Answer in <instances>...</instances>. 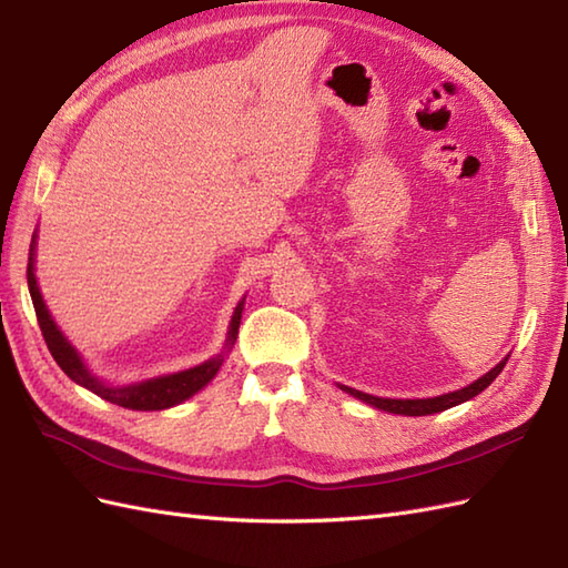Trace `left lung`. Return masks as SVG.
<instances>
[{
    "mask_svg": "<svg viewBox=\"0 0 568 568\" xmlns=\"http://www.w3.org/2000/svg\"><path fill=\"white\" fill-rule=\"evenodd\" d=\"M508 364V356H505L496 368H490L486 376H480L478 381H474L470 385L462 390H454V393H444L437 397H422V400H393V397H376V395H368V393H361L348 388V385H339V388L348 395L358 397V400H364L366 405H373L378 409H385V413H393V415H407V417H422V415H434V413H442V409H449L454 405H462L470 397H476L480 390H486L488 385L498 378V373Z\"/></svg>",
    "mask_w": 568,
    "mask_h": 568,
    "instance_id": "left-lung-1",
    "label": "left lung"
}]
</instances>
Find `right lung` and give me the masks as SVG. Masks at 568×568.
Instances as JSON below:
<instances>
[{
	"label": "right lung",
	"mask_w": 568,
	"mask_h": 568,
	"mask_svg": "<svg viewBox=\"0 0 568 568\" xmlns=\"http://www.w3.org/2000/svg\"><path fill=\"white\" fill-rule=\"evenodd\" d=\"M33 256H36V234L31 241V248H29V268H27V281H29V293L33 300V310H36V320H39V327L41 334L45 339L48 352L55 358V364L63 368L65 376L70 381H75L82 388L92 390L94 395H100L102 400H110L119 407H129V409H165V407H173L180 405L187 397L195 395L197 390H202L204 385H207L214 376L216 371H220L224 356L229 354V348L234 346L236 342V334H239V324H241V312H244V300L236 305L232 322H229V332H226V344H224V352L220 356H214L210 361H204L200 366H192L187 371H178V373H168V376H159V378H149V381H141V383H131V385H106L102 383L98 376H92L90 368L84 366L82 356L78 354V348L72 346L63 332L58 329V324L53 322L51 312H48L41 291H39V283H36V268H33Z\"/></svg>",
	"instance_id": "add662e5"
}]
</instances>
